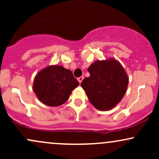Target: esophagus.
Segmentation results:
<instances>
[{
  "label": "esophagus",
  "mask_w": 159,
  "mask_h": 159,
  "mask_svg": "<svg viewBox=\"0 0 159 159\" xmlns=\"http://www.w3.org/2000/svg\"><path fill=\"white\" fill-rule=\"evenodd\" d=\"M83 79H84V77H83V76H81V77H79V78H78V82H79L80 84H81V82H82V81H83Z\"/></svg>",
  "instance_id": "obj_1"
}]
</instances>
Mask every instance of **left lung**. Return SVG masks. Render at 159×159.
<instances>
[{
  "label": "left lung",
  "instance_id": "obj_1",
  "mask_svg": "<svg viewBox=\"0 0 159 159\" xmlns=\"http://www.w3.org/2000/svg\"><path fill=\"white\" fill-rule=\"evenodd\" d=\"M90 77L81 84L87 98L96 109L111 110L126 92L129 78L122 65L115 59L96 61L89 67Z\"/></svg>",
  "mask_w": 159,
  "mask_h": 159
}]
</instances>
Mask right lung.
Segmentation results:
<instances>
[{"instance_id":"1","label":"right lung","mask_w":159,"mask_h":159,"mask_svg":"<svg viewBox=\"0 0 159 159\" xmlns=\"http://www.w3.org/2000/svg\"><path fill=\"white\" fill-rule=\"evenodd\" d=\"M79 85L72 71L61 66H49L34 78L33 90L42 103L56 107L69 99L72 91Z\"/></svg>"}]
</instances>
